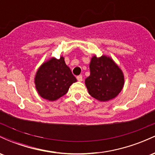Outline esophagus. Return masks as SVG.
<instances>
[{
    "instance_id": "34e87169",
    "label": "esophagus",
    "mask_w": 155,
    "mask_h": 155,
    "mask_svg": "<svg viewBox=\"0 0 155 155\" xmlns=\"http://www.w3.org/2000/svg\"><path fill=\"white\" fill-rule=\"evenodd\" d=\"M76 78H77V80L79 81H82V79H83V77H82V76H81V75L77 76V77H76Z\"/></svg>"
}]
</instances>
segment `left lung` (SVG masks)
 <instances>
[{
  "label": "left lung",
  "mask_w": 155,
  "mask_h": 155,
  "mask_svg": "<svg viewBox=\"0 0 155 155\" xmlns=\"http://www.w3.org/2000/svg\"><path fill=\"white\" fill-rule=\"evenodd\" d=\"M90 75L85 79L89 94L101 101L114 98L124 85V76L111 58L94 56L90 64Z\"/></svg>",
  "instance_id": "obj_1"
}]
</instances>
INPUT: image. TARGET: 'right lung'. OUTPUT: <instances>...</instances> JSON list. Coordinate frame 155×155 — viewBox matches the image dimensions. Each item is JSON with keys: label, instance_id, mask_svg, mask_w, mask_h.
I'll use <instances>...</instances> for the list:
<instances>
[{"label": "right lung", "instance_id": "right-lung-1", "mask_svg": "<svg viewBox=\"0 0 155 155\" xmlns=\"http://www.w3.org/2000/svg\"><path fill=\"white\" fill-rule=\"evenodd\" d=\"M76 77L67 66L63 57L51 58L41 65L36 73L35 84L41 97L53 101L67 93Z\"/></svg>", "mask_w": 155, "mask_h": 155}]
</instances>
